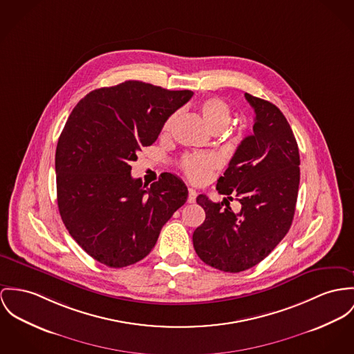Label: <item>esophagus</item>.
<instances>
[{"label": "esophagus", "instance_id": "34e87169", "mask_svg": "<svg viewBox=\"0 0 354 354\" xmlns=\"http://www.w3.org/2000/svg\"><path fill=\"white\" fill-rule=\"evenodd\" d=\"M195 198H196V191L194 190V189H189L187 202H189V203H194V202H195Z\"/></svg>", "mask_w": 354, "mask_h": 354}]
</instances>
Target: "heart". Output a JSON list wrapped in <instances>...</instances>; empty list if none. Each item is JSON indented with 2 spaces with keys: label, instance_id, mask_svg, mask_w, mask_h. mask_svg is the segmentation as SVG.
Returning a JSON list of instances; mask_svg holds the SVG:
<instances>
[{
  "label": "heart",
  "instance_id": "heart-1",
  "mask_svg": "<svg viewBox=\"0 0 354 354\" xmlns=\"http://www.w3.org/2000/svg\"><path fill=\"white\" fill-rule=\"evenodd\" d=\"M199 111L202 114V118L206 127L212 132L218 129L223 131L230 122L232 114L227 104L217 97H210L203 100L199 104ZM169 124H171V118L165 122L164 131L169 128ZM216 167H217L216 159L205 155H189L182 160V168L185 174L195 182L206 180Z\"/></svg>",
  "mask_w": 354,
  "mask_h": 354
}]
</instances>
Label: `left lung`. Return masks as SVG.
<instances>
[{"mask_svg":"<svg viewBox=\"0 0 354 354\" xmlns=\"http://www.w3.org/2000/svg\"><path fill=\"white\" fill-rule=\"evenodd\" d=\"M254 109L253 135L245 137L217 182L219 194L242 203L234 214L228 201L201 194L205 222L192 234L194 249L207 266L241 272L264 260L291 227L299 190V149L277 106L245 93Z\"/></svg>","mask_w":354,"mask_h":354,"instance_id":"left-lung-1","label":"left lung"}]
</instances>
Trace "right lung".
Masks as SVG:
<instances>
[{"label":"right lung","mask_w":354,"mask_h":354,"mask_svg":"<svg viewBox=\"0 0 354 354\" xmlns=\"http://www.w3.org/2000/svg\"><path fill=\"white\" fill-rule=\"evenodd\" d=\"M127 81L90 91L71 111L55 153L57 207L71 237L94 260L122 268L142 260L189 191L164 172L149 187L131 162L192 97Z\"/></svg>","instance_id":"right-lung-1"}]
</instances>
